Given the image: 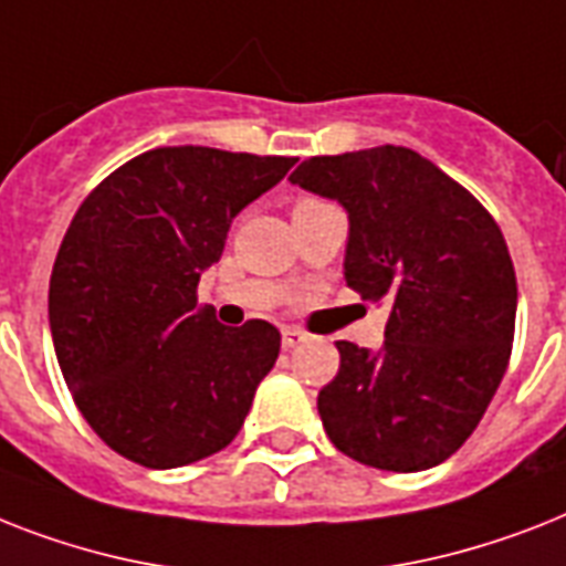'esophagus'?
Instances as JSON below:
<instances>
[{
  "label": "esophagus",
  "instance_id": "obj_1",
  "mask_svg": "<svg viewBox=\"0 0 566 566\" xmlns=\"http://www.w3.org/2000/svg\"><path fill=\"white\" fill-rule=\"evenodd\" d=\"M302 339H305V331L293 328V325H284V328H282V348H287V352H291V348H296Z\"/></svg>",
  "mask_w": 566,
  "mask_h": 566
}]
</instances>
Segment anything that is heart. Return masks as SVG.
Returning a JSON list of instances; mask_svg holds the SVG:
<instances>
[{"mask_svg": "<svg viewBox=\"0 0 566 566\" xmlns=\"http://www.w3.org/2000/svg\"><path fill=\"white\" fill-rule=\"evenodd\" d=\"M298 203H305V200H298Z\"/></svg>", "mask_w": 566, "mask_h": 566, "instance_id": "obj_1", "label": "heart"}]
</instances>
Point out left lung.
<instances>
[{
	"instance_id": "obj_1",
	"label": "left lung",
	"mask_w": 566,
	"mask_h": 566,
	"mask_svg": "<svg viewBox=\"0 0 566 566\" xmlns=\"http://www.w3.org/2000/svg\"><path fill=\"white\" fill-rule=\"evenodd\" d=\"M291 182L348 211L346 282L387 298L384 348L339 339L316 410L334 448L412 474L453 457L489 410L512 357L517 279L497 220L410 148L311 156Z\"/></svg>"
}]
</instances>
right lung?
Returning a JSON list of instances; mask_svg holds the SVG:
<instances>
[{"mask_svg": "<svg viewBox=\"0 0 566 566\" xmlns=\"http://www.w3.org/2000/svg\"><path fill=\"white\" fill-rule=\"evenodd\" d=\"M293 156L179 145L133 156L69 223L52 282L54 355L86 424L145 468L227 448L273 369L282 334L227 328L197 305L232 218L293 168Z\"/></svg>", "mask_w": 566, "mask_h": 566, "instance_id": "1", "label": "right lung"}]
</instances>
